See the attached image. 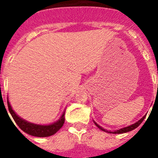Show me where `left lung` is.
I'll use <instances>...</instances> for the list:
<instances>
[{"instance_id":"left-lung-1","label":"left lung","mask_w":158,"mask_h":158,"mask_svg":"<svg viewBox=\"0 0 158 158\" xmlns=\"http://www.w3.org/2000/svg\"><path fill=\"white\" fill-rule=\"evenodd\" d=\"M146 115H144V116L142 117V118H141L140 120H139V121H138V122L132 124V125H131V126L126 127H123V128H122V129H119V130H116V131H107V130L104 129V128H103V127H100V126H99L98 124L96 123L95 122V121H93V122H94L95 125H96V126L97 127H98L99 129L101 130V131H105V132H107V133H111V134H123V133H127V132H129V131H133V130H135V128L138 127H139V125H140V124L142 123V121L144 120V118H146Z\"/></svg>"}]
</instances>
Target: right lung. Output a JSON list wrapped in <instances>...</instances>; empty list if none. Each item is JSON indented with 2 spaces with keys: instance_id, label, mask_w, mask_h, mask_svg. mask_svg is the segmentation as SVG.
Returning <instances> with one entry per match:
<instances>
[{
  "instance_id": "1",
  "label": "right lung",
  "mask_w": 158,
  "mask_h": 158,
  "mask_svg": "<svg viewBox=\"0 0 158 158\" xmlns=\"http://www.w3.org/2000/svg\"><path fill=\"white\" fill-rule=\"evenodd\" d=\"M8 107V111L10 112L11 115L13 118L14 121L16 122L19 127L24 131L25 133L28 135H32L35 137H48L54 135L58 132L62 127L63 126L64 122H65V111L60 117L57 122H54V123L49 124V125H40V124H35L32 123H29L27 121L24 120L19 116H18L16 114V112L12 110V107H11L10 103L8 101V99L7 100Z\"/></svg>"
}]
</instances>
